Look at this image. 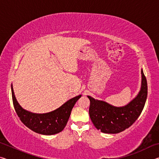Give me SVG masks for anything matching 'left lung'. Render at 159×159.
<instances>
[{
  "label": "left lung",
  "instance_id": "left-lung-1",
  "mask_svg": "<svg viewBox=\"0 0 159 159\" xmlns=\"http://www.w3.org/2000/svg\"><path fill=\"white\" fill-rule=\"evenodd\" d=\"M142 85L136 98L124 107L112 106L106 102L88 96L90 102L89 114L95 128L102 133L116 134L128 128L143 110L147 97V82L141 70Z\"/></svg>",
  "mask_w": 159,
  "mask_h": 159
}]
</instances>
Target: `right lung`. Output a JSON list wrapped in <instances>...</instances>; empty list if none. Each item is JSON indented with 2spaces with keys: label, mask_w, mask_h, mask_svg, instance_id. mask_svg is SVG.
Returning <instances> with one entry per match:
<instances>
[{
  "label": "right lung",
  "mask_w": 159,
  "mask_h": 159,
  "mask_svg": "<svg viewBox=\"0 0 159 159\" xmlns=\"http://www.w3.org/2000/svg\"><path fill=\"white\" fill-rule=\"evenodd\" d=\"M13 105L21 121L35 133L51 135L59 133L65 127L71 110L81 95L65 102L60 108L45 114H34L24 109L16 99L12 85H11Z\"/></svg>",
  "instance_id": "1"
}]
</instances>
